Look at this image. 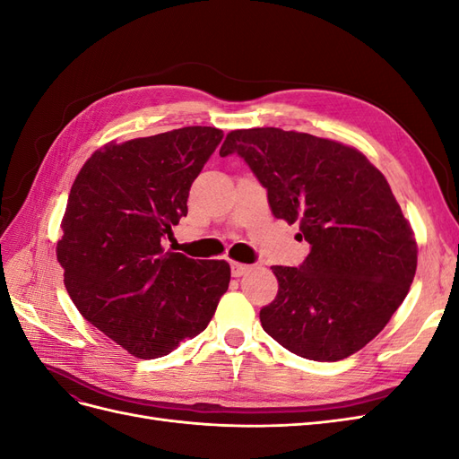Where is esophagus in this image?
Returning <instances> with one entry per match:
<instances>
[{
  "mask_svg": "<svg viewBox=\"0 0 459 459\" xmlns=\"http://www.w3.org/2000/svg\"><path fill=\"white\" fill-rule=\"evenodd\" d=\"M251 272V266H247V264L241 262H231V275L233 277H241L245 273Z\"/></svg>",
  "mask_w": 459,
  "mask_h": 459,
  "instance_id": "34e87169",
  "label": "esophagus"
}]
</instances>
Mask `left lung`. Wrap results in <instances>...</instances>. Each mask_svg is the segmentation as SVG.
Segmentation results:
<instances>
[{
    "label": "left lung",
    "mask_w": 459,
    "mask_h": 459,
    "mask_svg": "<svg viewBox=\"0 0 459 459\" xmlns=\"http://www.w3.org/2000/svg\"><path fill=\"white\" fill-rule=\"evenodd\" d=\"M238 155L268 191L275 218L299 221L310 253L273 266L277 297L264 331L287 351L337 362L379 335L406 299L418 245L385 176L339 142L280 128L233 130L220 157Z\"/></svg>",
    "instance_id": "1"
}]
</instances>
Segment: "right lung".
Segmentation results:
<instances>
[{
  "label": "right lung",
  "mask_w": 459,
  "mask_h": 459,
  "mask_svg": "<svg viewBox=\"0 0 459 459\" xmlns=\"http://www.w3.org/2000/svg\"><path fill=\"white\" fill-rule=\"evenodd\" d=\"M224 132L187 126L108 143L82 166L57 241L65 287L88 322L135 358L199 335L230 285L226 260H193L162 241Z\"/></svg>",
  "instance_id": "right-lung-1"
}]
</instances>
